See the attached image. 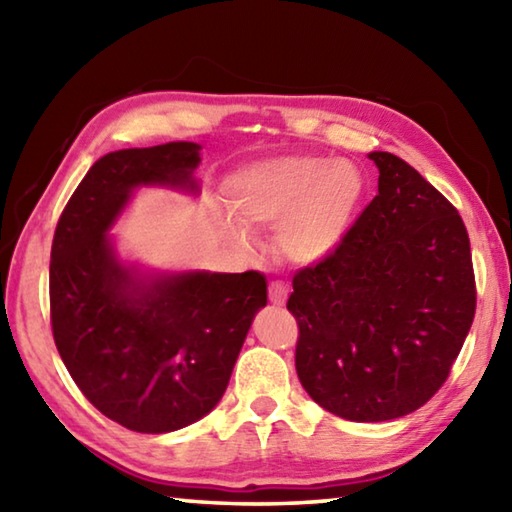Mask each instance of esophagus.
Here are the masks:
<instances>
[{"instance_id":"1","label":"esophagus","mask_w":512,"mask_h":512,"mask_svg":"<svg viewBox=\"0 0 512 512\" xmlns=\"http://www.w3.org/2000/svg\"><path fill=\"white\" fill-rule=\"evenodd\" d=\"M287 296H289L287 284H282V282H271V284H268V300H271L273 305L282 307L284 302H287Z\"/></svg>"}]
</instances>
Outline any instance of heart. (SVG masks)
I'll return each instance as SVG.
<instances>
[{
  "label": "heart",
  "instance_id": "1",
  "mask_svg": "<svg viewBox=\"0 0 512 512\" xmlns=\"http://www.w3.org/2000/svg\"><path fill=\"white\" fill-rule=\"evenodd\" d=\"M361 176L348 162L289 155L250 164L228 183L232 212L246 225H277L280 250L298 264L327 257L341 244L361 198ZM244 239V232H237Z\"/></svg>",
  "mask_w": 512,
  "mask_h": 512
}]
</instances>
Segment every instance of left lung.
I'll return each mask as SVG.
<instances>
[{
    "instance_id": "left-lung-1",
    "label": "left lung",
    "mask_w": 512,
    "mask_h": 512,
    "mask_svg": "<svg viewBox=\"0 0 512 512\" xmlns=\"http://www.w3.org/2000/svg\"><path fill=\"white\" fill-rule=\"evenodd\" d=\"M379 194L327 257L293 275L296 370L311 400L354 422L420 409L470 332L476 282L456 207L393 153Z\"/></svg>"
}]
</instances>
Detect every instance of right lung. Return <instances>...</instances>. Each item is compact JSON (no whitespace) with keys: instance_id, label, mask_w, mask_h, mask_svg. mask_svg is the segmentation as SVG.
<instances>
[{"instance_id":"1","label":"right lung","mask_w":512,"mask_h":512,"mask_svg":"<svg viewBox=\"0 0 512 512\" xmlns=\"http://www.w3.org/2000/svg\"><path fill=\"white\" fill-rule=\"evenodd\" d=\"M192 142L121 149L92 164L60 214L49 264L51 332L88 402L121 427L167 433L219 404L250 323L266 305L262 273L189 271L137 280L106 230L137 185L192 187Z\"/></svg>"}]
</instances>
